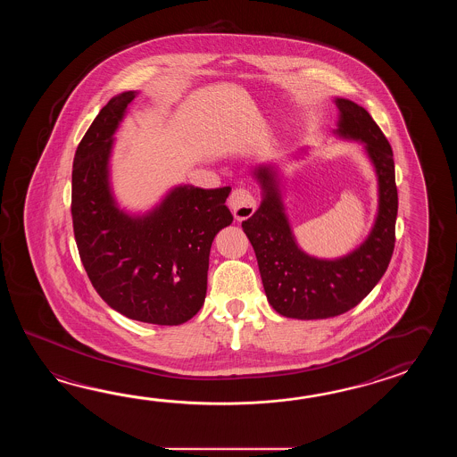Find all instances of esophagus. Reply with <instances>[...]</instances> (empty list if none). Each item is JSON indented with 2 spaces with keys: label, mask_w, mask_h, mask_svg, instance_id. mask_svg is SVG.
<instances>
[{
  "label": "esophagus",
  "mask_w": 457,
  "mask_h": 457,
  "mask_svg": "<svg viewBox=\"0 0 457 457\" xmlns=\"http://www.w3.org/2000/svg\"><path fill=\"white\" fill-rule=\"evenodd\" d=\"M228 207L232 209V214L237 220H245L252 217L256 207V201L252 193L245 187H237L233 189L232 195L228 197Z\"/></svg>",
  "instance_id": "obj_1"
}]
</instances>
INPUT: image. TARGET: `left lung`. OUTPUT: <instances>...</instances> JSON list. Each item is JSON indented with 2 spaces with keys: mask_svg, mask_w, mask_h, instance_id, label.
<instances>
[{
  "mask_svg": "<svg viewBox=\"0 0 457 457\" xmlns=\"http://www.w3.org/2000/svg\"><path fill=\"white\" fill-rule=\"evenodd\" d=\"M335 136L361 142L378 176V214L358 248L333 260L307 254L292 233L278 168L253 170L262 187V204L242 222L243 232L256 254L268 301L287 319H330L356 307L384 276L395 245L398 195L390 144L364 107L345 97H335Z\"/></svg>",
  "mask_w": 457,
  "mask_h": 457,
  "instance_id": "1",
  "label": "left lung"
}]
</instances>
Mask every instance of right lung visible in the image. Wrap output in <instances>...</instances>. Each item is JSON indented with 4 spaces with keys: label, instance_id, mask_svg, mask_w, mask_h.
Returning a JSON list of instances; mask_svg holds the SVG:
<instances>
[{
    "label": "right lung",
    "instance_id": "right-lung-1",
    "mask_svg": "<svg viewBox=\"0 0 457 457\" xmlns=\"http://www.w3.org/2000/svg\"><path fill=\"white\" fill-rule=\"evenodd\" d=\"M137 91L111 97L81 138L71 173L79 258L101 299L127 319L181 325L201 311L215 235L232 224V187L175 186L145 214L117 204L111 186L114 134Z\"/></svg>",
    "mask_w": 457,
    "mask_h": 457
}]
</instances>
